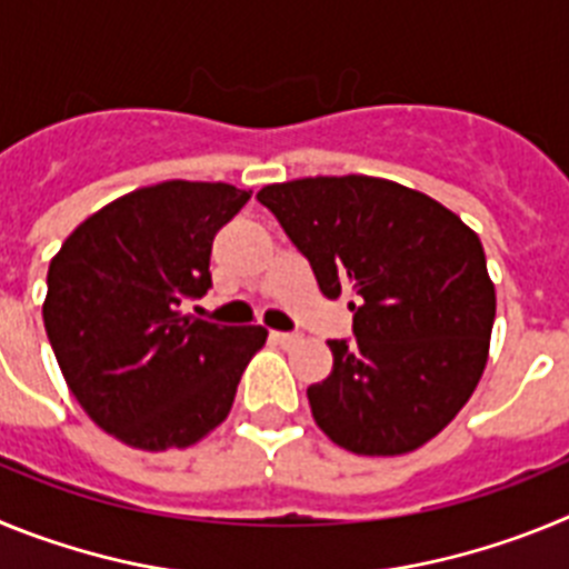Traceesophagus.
Listing matches in <instances>:
<instances>
[{"label": "esophagus", "instance_id": "1", "mask_svg": "<svg viewBox=\"0 0 569 569\" xmlns=\"http://www.w3.org/2000/svg\"><path fill=\"white\" fill-rule=\"evenodd\" d=\"M270 336H273L276 345H281V347H293L296 341L301 339L299 333H281V330H273V333H270Z\"/></svg>", "mask_w": 569, "mask_h": 569}]
</instances>
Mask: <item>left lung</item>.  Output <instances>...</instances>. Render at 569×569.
Wrapping results in <instances>:
<instances>
[{
  "label": "left lung",
  "mask_w": 569,
  "mask_h": 569,
  "mask_svg": "<svg viewBox=\"0 0 569 569\" xmlns=\"http://www.w3.org/2000/svg\"><path fill=\"white\" fill-rule=\"evenodd\" d=\"M328 299L353 293L356 339L308 387L316 425L359 456L410 453L456 419L487 365L496 288L485 248L430 196L373 176H310L256 193Z\"/></svg>",
  "instance_id": "left-lung-1"
}]
</instances>
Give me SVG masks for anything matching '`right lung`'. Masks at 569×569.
I'll return each instance as SVG.
<instances>
[{"mask_svg": "<svg viewBox=\"0 0 569 569\" xmlns=\"http://www.w3.org/2000/svg\"><path fill=\"white\" fill-rule=\"evenodd\" d=\"M250 190L162 182L104 204L48 270L44 330L70 393L104 433L139 450L188 447L222 425L259 325L184 313L210 288L216 233Z\"/></svg>", "mask_w": 569, "mask_h": 569, "instance_id": "obj_1", "label": "right lung"}]
</instances>
